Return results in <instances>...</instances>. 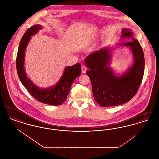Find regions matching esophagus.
Segmentation results:
<instances>
[{
    "label": "esophagus",
    "mask_w": 159,
    "mask_h": 159,
    "mask_svg": "<svg viewBox=\"0 0 159 159\" xmlns=\"http://www.w3.org/2000/svg\"><path fill=\"white\" fill-rule=\"evenodd\" d=\"M86 70H87V67L86 66H82V73H85Z\"/></svg>",
    "instance_id": "obj_1"
}]
</instances>
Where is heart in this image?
I'll return each instance as SVG.
<instances>
[{
	"label": "heart",
	"instance_id": "heart-1",
	"mask_svg": "<svg viewBox=\"0 0 159 159\" xmlns=\"http://www.w3.org/2000/svg\"><path fill=\"white\" fill-rule=\"evenodd\" d=\"M92 41V39H88V40H85L84 44V45L85 46L89 45L91 44Z\"/></svg>",
	"mask_w": 159,
	"mask_h": 159
}]
</instances>
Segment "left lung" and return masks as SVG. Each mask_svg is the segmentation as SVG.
<instances>
[{
  "label": "left lung",
  "instance_id": "1",
  "mask_svg": "<svg viewBox=\"0 0 159 159\" xmlns=\"http://www.w3.org/2000/svg\"><path fill=\"white\" fill-rule=\"evenodd\" d=\"M121 39L130 41L102 48L84 59L89 69L86 74L91 80L94 98L101 107L127 102L136 94L143 78L145 61L141 46L129 29H122ZM118 47H129L133 55V64L121 75L109 67L112 51Z\"/></svg>",
  "mask_w": 159,
  "mask_h": 159
}]
</instances>
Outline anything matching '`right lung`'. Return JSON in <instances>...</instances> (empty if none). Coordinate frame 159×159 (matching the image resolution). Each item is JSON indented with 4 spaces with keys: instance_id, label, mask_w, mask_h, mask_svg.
<instances>
[{
    "instance_id": "add662e5",
    "label": "right lung",
    "mask_w": 159,
    "mask_h": 159,
    "mask_svg": "<svg viewBox=\"0 0 159 159\" xmlns=\"http://www.w3.org/2000/svg\"><path fill=\"white\" fill-rule=\"evenodd\" d=\"M42 28L43 26L40 24L34 25L24 34L16 60L17 73L21 82L36 99L46 104L60 106L66 100L72 83L81 74V66L80 63H77L72 66H67L59 81L52 86L43 88L34 84L25 73V52L31 37L37 34Z\"/></svg>"
}]
</instances>
